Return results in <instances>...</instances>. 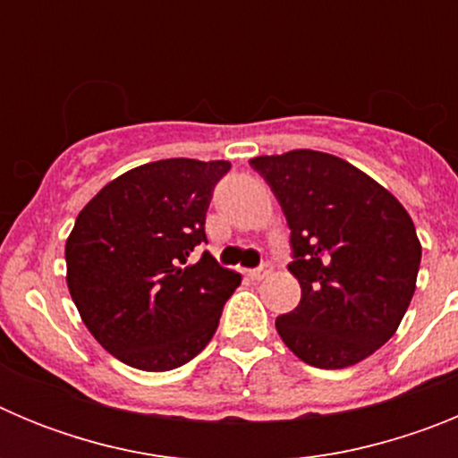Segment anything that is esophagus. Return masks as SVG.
<instances>
[{
    "label": "esophagus",
    "mask_w": 458,
    "mask_h": 458,
    "mask_svg": "<svg viewBox=\"0 0 458 458\" xmlns=\"http://www.w3.org/2000/svg\"><path fill=\"white\" fill-rule=\"evenodd\" d=\"M270 270H273V266H270L268 261H266V264H261V266H259V268L252 270V277H254V279H264L266 275L270 273Z\"/></svg>",
    "instance_id": "34e87169"
}]
</instances>
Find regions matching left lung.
<instances>
[{
  "label": "left lung",
  "mask_w": 458,
  "mask_h": 458,
  "mask_svg": "<svg viewBox=\"0 0 458 458\" xmlns=\"http://www.w3.org/2000/svg\"><path fill=\"white\" fill-rule=\"evenodd\" d=\"M291 229L289 270L301 302L275 321L302 362L344 369L369 358L402 323L422 245L411 216L383 185L342 157L289 151L250 160Z\"/></svg>",
  "instance_id": "8db88e82"
}]
</instances>
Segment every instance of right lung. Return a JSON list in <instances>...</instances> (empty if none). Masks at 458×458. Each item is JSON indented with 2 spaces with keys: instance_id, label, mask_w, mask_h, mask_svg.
<instances>
[{
  "instance_id": "add662e5",
  "label": "right lung",
  "mask_w": 458,
  "mask_h": 458,
  "mask_svg": "<svg viewBox=\"0 0 458 458\" xmlns=\"http://www.w3.org/2000/svg\"><path fill=\"white\" fill-rule=\"evenodd\" d=\"M226 160L169 157L105 185L66 241V282L89 333L125 365L169 371L204 351L241 275L208 252L213 190Z\"/></svg>"
}]
</instances>
